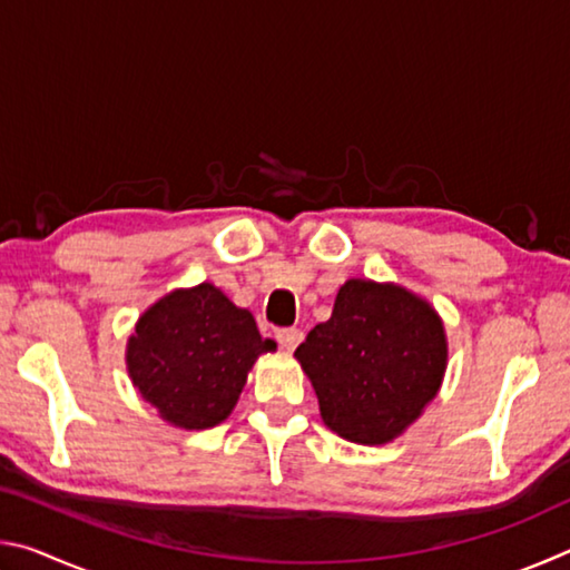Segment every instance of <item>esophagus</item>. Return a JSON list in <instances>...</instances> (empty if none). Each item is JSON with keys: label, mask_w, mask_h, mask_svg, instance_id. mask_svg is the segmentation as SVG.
<instances>
[{"label": "esophagus", "mask_w": 570, "mask_h": 570, "mask_svg": "<svg viewBox=\"0 0 570 570\" xmlns=\"http://www.w3.org/2000/svg\"><path fill=\"white\" fill-rule=\"evenodd\" d=\"M302 340H304L302 330H278L276 332V342L282 344V350H286V352H294Z\"/></svg>", "instance_id": "esophagus-1"}]
</instances>
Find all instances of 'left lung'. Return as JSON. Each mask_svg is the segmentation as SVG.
Segmentation results:
<instances>
[{
    "instance_id": "left-lung-1",
    "label": "left lung",
    "mask_w": 570,
    "mask_h": 570,
    "mask_svg": "<svg viewBox=\"0 0 570 570\" xmlns=\"http://www.w3.org/2000/svg\"><path fill=\"white\" fill-rule=\"evenodd\" d=\"M294 356L326 428L360 445H384L435 400L448 340L438 312L417 294L350 278L330 320L306 334Z\"/></svg>"
}]
</instances>
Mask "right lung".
Wrapping results in <instances>:
<instances>
[{
  "label": "right lung",
  "mask_w": 570,
  "mask_h": 570,
  "mask_svg": "<svg viewBox=\"0 0 570 570\" xmlns=\"http://www.w3.org/2000/svg\"><path fill=\"white\" fill-rule=\"evenodd\" d=\"M276 342L214 284L176 288L128 340V374L142 400L183 430H208L236 407L246 374Z\"/></svg>",
  "instance_id": "add662e5"
}]
</instances>
